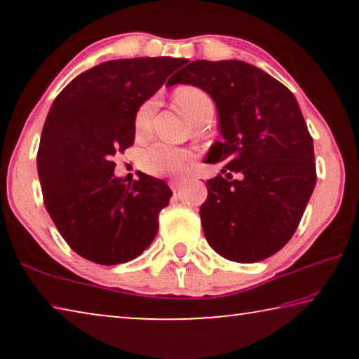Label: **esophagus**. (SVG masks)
Wrapping results in <instances>:
<instances>
[{"label":"esophagus","mask_w":359,"mask_h":359,"mask_svg":"<svg viewBox=\"0 0 359 359\" xmlns=\"http://www.w3.org/2000/svg\"><path fill=\"white\" fill-rule=\"evenodd\" d=\"M182 185H184V182L179 180V179H172L171 182H169V187L172 188V191H174V193H175V191H179L180 188H182Z\"/></svg>","instance_id":"1"}]
</instances>
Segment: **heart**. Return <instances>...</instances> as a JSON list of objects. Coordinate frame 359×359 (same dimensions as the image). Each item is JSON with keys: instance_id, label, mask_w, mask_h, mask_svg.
<instances>
[{"instance_id": "obj_1", "label": "heart", "mask_w": 359, "mask_h": 359, "mask_svg": "<svg viewBox=\"0 0 359 359\" xmlns=\"http://www.w3.org/2000/svg\"><path fill=\"white\" fill-rule=\"evenodd\" d=\"M175 104L194 123L205 114L214 111L210 96L196 87H184L174 95ZM158 107L156 98H150L139 106L135 115V130L139 136L149 135ZM193 154L187 149L175 147L166 142H155L144 150L141 166L145 172L154 175H179L185 172L191 163Z\"/></svg>"}]
</instances>
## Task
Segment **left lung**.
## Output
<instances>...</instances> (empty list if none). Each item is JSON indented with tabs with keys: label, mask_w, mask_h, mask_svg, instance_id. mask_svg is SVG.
I'll use <instances>...</instances> for the list:
<instances>
[{
	"label": "left lung",
	"mask_w": 359,
	"mask_h": 359,
	"mask_svg": "<svg viewBox=\"0 0 359 359\" xmlns=\"http://www.w3.org/2000/svg\"><path fill=\"white\" fill-rule=\"evenodd\" d=\"M175 83L203 88L217 106L223 139L204 161H226L228 179L242 174L205 182V239L236 263L269 258L294 234L317 182L313 139L294 95L241 60H185L166 85Z\"/></svg>",
	"instance_id": "1"
}]
</instances>
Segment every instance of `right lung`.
Listing matches in <instances>:
<instances>
[{
	"mask_svg": "<svg viewBox=\"0 0 359 359\" xmlns=\"http://www.w3.org/2000/svg\"><path fill=\"white\" fill-rule=\"evenodd\" d=\"M184 58H128L82 72L48 111L38 175L48 215L77 255L112 266L139 257L158 233L169 204L165 180L139 172L115 177V155L135 142V115Z\"/></svg>",
	"mask_w": 359,
	"mask_h": 359,
	"instance_id": "add662e5",
	"label": "right lung"
}]
</instances>
